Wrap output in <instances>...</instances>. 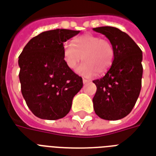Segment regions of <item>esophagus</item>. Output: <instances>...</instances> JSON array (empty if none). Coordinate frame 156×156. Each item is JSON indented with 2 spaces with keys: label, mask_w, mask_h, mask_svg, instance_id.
Returning a JSON list of instances; mask_svg holds the SVG:
<instances>
[{
  "label": "esophagus",
  "mask_w": 156,
  "mask_h": 156,
  "mask_svg": "<svg viewBox=\"0 0 156 156\" xmlns=\"http://www.w3.org/2000/svg\"><path fill=\"white\" fill-rule=\"evenodd\" d=\"M88 82H90V80H89L83 79V83H84V84H86V83H88Z\"/></svg>",
  "instance_id": "esophagus-1"
}]
</instances>
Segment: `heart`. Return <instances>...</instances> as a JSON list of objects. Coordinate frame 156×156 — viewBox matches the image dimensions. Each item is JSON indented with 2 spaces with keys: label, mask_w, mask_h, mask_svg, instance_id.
<instances>
[{
  "label": "heart",
  "mask_w": 156,
  "mask_h": 156,
  "mask_svg": "<svg viewBox=\"0 0 156 156\" xmlns=\"http://www.w3.org/2000/svg\"><path fill=\"white\" fill-rule=\"evenodd\" d=\"M62 56L66 65L72 71L76 70L83 59L85 62L77 71L84 76L90 77L97 72L105 73L111 67L114 59V49L108 40L86 34L74 38L72 45L65 43Z\"/></svg>",
  "instance_id": "b5f03b06"
}]
</instances>
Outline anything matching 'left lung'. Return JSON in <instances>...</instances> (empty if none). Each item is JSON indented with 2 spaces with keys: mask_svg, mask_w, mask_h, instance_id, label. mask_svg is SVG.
Instances as JSON below:
<instances>
[{
  "mask_svg": "<svg viewBox=\"0 0 156 156\" xmlns=\"http://www.w3.org/2000/svg\"><path fill=\"white\" fill-rule=\"evenodd\" d=\"M108 38L114 49V59L105 76L93 82L97 91L94 109L105 120H118L128 115L141 89L142 51L126 33L110 26L94 28Z\"/></svg>",
  "mask_w": 156,
  "mask_h": 156,
  "instance_id": "obj_1",
  "label": "left lung"
}]
</instances>
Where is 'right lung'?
<instances>
[{
    "label": "right lung",
    "instance_id": "add662e5",
    "mask_svg": "<svg viewBox=\"0 0 156 156\" xmlns=\"http://www.w3.org/2000/svg\"><path fill=\"white\" fill-rule=\"evenodd\" d=\"M79 33L65 29L41 33L29 40L19 57L21 92L38 118H64L82 88V78L67 67L62 56L63 43Z\"/></svg>",
    "mask_w": 156,
    "mask_h": 156
}]
</instances>
